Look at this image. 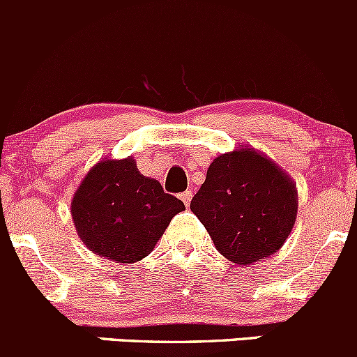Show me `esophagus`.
I'll return each mask as SVG.
<instances>
[{
    "label": "esophagus",
    "mask_w": 357,
    "mask_h": 357,
    "mask_svg": "<svg viewBox=\"0 0 357 357\" xmlns=\"http://www.w3.org/2000/svg\"><path fill=\"white\" fill-rule=\"evenodd\" d=\"M180 199L183 201V204H185V206H189L190 199H192V192H190V190H185V192L180 194Z\"/></svg>",
    "instance_id": "obj_1"
}]
</instances>
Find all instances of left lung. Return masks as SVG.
<instances>
[{"instance_id":"obj_1","label":"left lung","mask_w":357,"mask_h":357,"mask_svg":"<svg viewBox=\"0 0 357 357\" xmlns=\"http://www.w3.org/2000/svg\"><path fill=\"white\" fill-rule=\"evenodd\" d=\"M297 206L295 183L253 149L215 158L190 201V210L218 252L239 266H250L283 246Z\"/></svg>"}]
</instances>
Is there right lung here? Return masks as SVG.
Returning <instances> with one entry per match:
<instances>
[{
  "mask_svg": "<svg viewBox=\"0 0 357 357\" xmlns=\"http://www.w3.org/2000/svg\"><path fill=\"white\" fill-rule=\"evenodd\" d=\"M183 203L144 177L135 161L105 160L95 165L74 194V225L90 252L132 264L153 252Z\"/></svg>",
  "mask_w": 357,
  "mask_h": 357,
  "instance_id": "right-lung-1",
  "label": "right lung"
}]
</instances>
